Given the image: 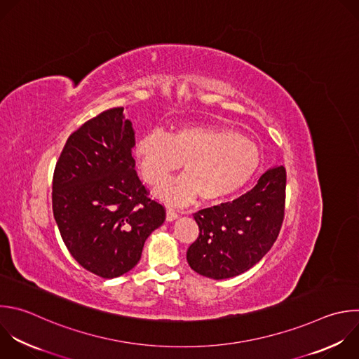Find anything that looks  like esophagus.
I'll use <instances>...</instances> for the list:
<instances>
[{
    "label": "esophagus",
    "instance_id": "1",
    "mask_svg": "<svg viewBox=\"0 0 359 359\" xmlns=\"http://www.w3.org/2000/svg\"><path fill=\"white\" fill-rule=\"evenodd\" d=\"M177 217H179V212L175 208H168V211H166V219L168 221H173Z\"/></svg>",
    "mask_w": 359,
    "mask_h": 359
}]
</instances>
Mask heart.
<instances>
[{"label":"heart","mask_w":359,"mask_h":359,"mask_svg":"<svg viewBox=\"0 0 359 359\" xmlns=\"http://www.w3.org/2000/svg\"><path fill=\"white\" fill-rule=\"evenodd\" d=\"M135 156L149 186L162 184L183 162L184 175L158 190L173 203H189L197 194L203 201L222 200L251 180L261 161L257 145L245 137L205 124L183 126L169 135H144Z\"/></svg>","instance_id":"b5f03b06"}]
</instances>
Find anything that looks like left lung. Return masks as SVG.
Listing matches in <instances>:
<instances>
[{"label":"left lung","instance_id":"8db88e82","mask_svg":"<svg viewBox=\"0 0 359 359\" xmlns=\"http://www.w3.org/2000/svg\"><path fill=\"white\" fill-rule=\"evenodd\" d=\"M285 200L286 169L276 166L245 194L194 212L198 236L187 250L190 268L215 280L251 269L276 241Z\"/></svg>","mask_w":359,"mask_h":359}]
</instances>
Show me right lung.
I'll return each mask as SVG.
<instances>
[{
  "instance_id": "obj_1",
  "label": "right lung",
  "mask_w": 359,
  "mask_h": 359,
  "mask_svg": "<svg viewBox=\"0 0 359 359\" xmlns=\"http://www.w3.org/2000/svg\"><path fill=\"white\" fill-rule=\"evenodd\" d=\"M124 108L102 111L66 141L53 173L52 205L62 240L88 272L118 278L141 259L166 218L135 170L134 130Z\"/></svg>"
}]
</instances>
